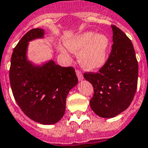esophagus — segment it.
Returning a JSON list of instances; mask_svg holds the SVG:
<instances>
[{"mask_svg":"<svg viewBox=\"0 0 148 148\" xmlns=\"http://www.w3.org/2000/svg\"><path fill=\"white\" fill-rule=\"evenodd\" d=\"M76 74H77L78 80L82 81L83 79V75H82V72H81L80 71H76Z\"/></svg>","mask_w":148,"mask_h":148,"instance_id":"obj_1","label":"esophagus"}]
</instances>
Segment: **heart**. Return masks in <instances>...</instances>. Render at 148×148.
Here are the masks:
<instances>
[{"mask_svg": "<svg viewBox=\"0 0 148 148\" xmlns=\"http://www.w3.org/2000/svg\"><path fill=\"white\" fill-rule=\"evenodd\" d=\"M109 46V38L106 35L93 32L81 33L66 41V47L71 51L78 53V61L87 70H96L106 63ZM62 52L68 55L66 49L62 48Z\"/></svg>", "mask_w": 148, "mask_h": 148, "instance_id": "obj_1", "label": "heart"}]
</instances>
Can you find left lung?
<instances>
[{
	"label": "left lung",
	"mask_w": 148,
	"mask_h": 148,
	"mask_svg": "<svg viewBox=\"0 0 148 148\" xmlns=\"http://www.w3.org/2000/svg\"><path fill=\"white\" fill-rule=\"evenodd\" d=\"M111 53L97 73H85L93 87L90 107L97 116L114 117L128 108L136 91L138 62L132 42L124 32L112 25Z\"/></svg>",
	"instance_id": "1"
}]
</instances>
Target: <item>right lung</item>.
<instances>
[{
  "mask_svg": "<svg viewBox=\"0 0 148 148\" xmlns=\"http://www.w3.org/2000/svg\"><path fill=\"white\" fill-rule=\"evenodd\" d=\"M44 36V30L34 28L22 37L13 50L9 80L16 101L32 121L53 124L65 113L69 91L77 84L73 67H62L50 60L36 66L27 58L28 42Z\"/></svg>",
  "mask_w": 148,
  "mask_h": 148,
  "instance_id": "obj_1",
  "label": "right lung"
}]
</instances>
